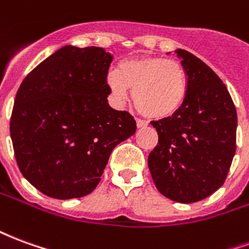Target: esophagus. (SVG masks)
<instances>
[{"mask_svg": "<svg viewBox=\"0 0 249 249\" xmlns=\"http://www.w3.org/2000/svg\"><path fill=\"white\" fill-rule=\"evenodd\" d=\"M136 124H137V126L139 128H142V126H146L148 125V121H145V120H142V119H136Z\"/></svg>", "mask_w": 249, "mask_h": 249, "instance_id": "1", "label": "esophagus"}]
</instances>
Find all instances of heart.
<instances>
[{
  "mask_svg": "<svg viewBox=\"0 0 249 249\" xmlns=\"http://www.w3.org/2000/svg\"><path fill=\"white\" fill-rule=\"evenodd\" d=\"M107 84L119 103H124L128 89H132L136 108L153 119H165L176 113L183 107L188 93L184 66L162 57L123 61L119 71H109Z\"/></svg>",
  "mask_w": 249,
  "mask_h": 249,
  "instance_id": "obj_1",
  "label": "heart"
}]
</instances>
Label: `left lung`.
<instances>
[{
  "label": "left lung",
  "instance_id": "left-lung-1",
  "mask_svg": "<svg viewBox=\"0 0 249 249\" xmlns=\"http://www.w3.org/2000/svg\"><path fill=\"white\" fill-rule=\"evenodd\" d=\"M176 53L187 71V98L176 113L151 123L159 142L148 167L159 192L189 204L224 184L236 152L237 114L219 76L192 53Z\"/></svg>",
  "mask_w": 249,
  "mask_h": 249
}]
</instances>
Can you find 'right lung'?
I'll list each match as a JSON object with an SVG mask.
<instances>
[{
    "instance_id": "right-lung-1",
    "label": "right lung",
    "mask_w": 249,
    "mask_h": 249,
    "mask_svg": "<svg viewBox=\"0 0 249 249\" xmlns=\"http://www.w3.org/2000/svg\"><path fill=\"white\" fill-rule=\"evenodd\" d=\"M112 61L103 48L66 45L19 85L10 117L14 156L24 178L49 197L89 195L114 146L135 135L133 116L107 100Z\"/></svg>"
}]
</instances>
